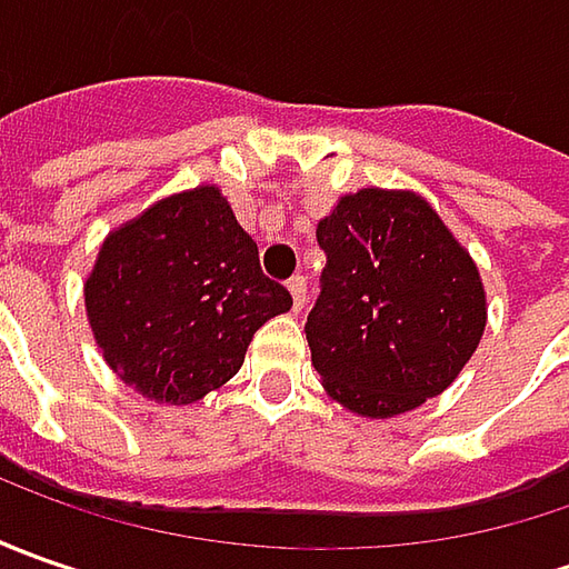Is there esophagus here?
Wrapping results in <instances>:
<instances>
[{
  "instance_id": "obj_1",
  "label": "esophagus",
  "mask_w": 569,
  "mask_h": 569,
  "mask_svg": "<svg viewBox=\"0 0 569 569\" xmlns=\"http://www.w3.org/2000/svg\"><path fill=\"white\" fill-rule=\"evenodd\" d=\"M288 291L295 297V310L300 313L303 310V303H307V278L303 274H295L291 281H288Z\"/></svg>"
}]
</instances>
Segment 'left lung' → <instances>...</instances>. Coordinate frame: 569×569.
Segmentation results:
<instances>
[{"mask_svg": "<svg viewBox=\"0 0 569 569\" xmlns=\"http://www.w3.org/2000/svg\"><path fill=\"white\" fill-rule=\"evenodd\" d=\"M326 269L307 317L313 367L332 399L392 418L440 396L485 332L469 252L415 192L361 189L317 228Z\"/></svg>", "mask_w": 569, "mask_h": 569, "instance_id": "obj_1", "label": "left lung"}]
</instances>
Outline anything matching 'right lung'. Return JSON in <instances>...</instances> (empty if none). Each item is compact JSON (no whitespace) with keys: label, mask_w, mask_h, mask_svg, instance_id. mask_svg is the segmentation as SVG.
<instances>
[{"label":"right lung","mask_w":569,"mask_h":569,"mask_svg":"<svg viewBox=\"0 0 569 569\" xmlns=\"http://www.w3.org/2000/svg\"><path fill=\"white\" fill-rule=\"evenodd\" d=\"M107 363L154 402L189 405L228 382L291 295L259 269L228 199L199 187L113 230L84 284Z\"/></svg>","instance_id":"1"}]
</instances>
